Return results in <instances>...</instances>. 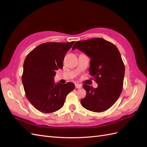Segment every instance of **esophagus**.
Instances as JSON below:
<instances>
[{
	"mask_svg": "<svg viewBox=\"0 0 147 147\" xmlns=\"http://www.w3.org/2000/svg\"><path fill=\"white\" fill-rule=\"evenodd\" d=\"M75 88H77V89H80V88H82V84H78V83H75Z\"/></svg>",
	"mask_w": 147,
	"mask_h": 147,
	"instance_id": "34e87169",
	"label": "esophagus"
}]
</instances>
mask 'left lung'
<instances>
[{
	"label": "left lung",
	"instance_id": "obj_1",
	"mask_svg": "<svg viewBox=\"0 0 147 147\" xmlns=\"http://www.w3.org/2000/svg\"><path fill=\"white\" fill-rule=\"evenodd\" d=\"M75 48L91 58L90 74L98 84L96 88L83 84L86 95L81 104L92 112H104L116 102L123 90L125 68L120 53L113 43L102 38L77 42L72 50Z\"/></svg>",
	"mask_w": 147,
	"mask_h": 147
}]
</instances>
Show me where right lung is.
I'll return each mask as SVG.
<instances>
[{
	"instance_id": "1",
	"label": "right lung",
	"mask_w": 147,
	"mask_h": 147,
	"mask_svg": "<svg viewBox=\"0 0 147 147\" xmlns=\"http://www.w3.org/2000/svg\"><path fill=\"white\" fill-rule=\"evenodd\" d=\"M74 42L42 43L26 57L22 82L27 99L40 112L50 113L59 110L67 95L74 90L73 83L54 80L56 70L63 67L65 55Z\"/></svg>"
}]
</instances>
